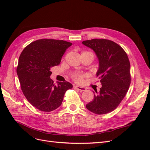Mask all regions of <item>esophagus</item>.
<instances>
[{
  "mask_svg": "<svg viewBox=\"0 0 150 150\" xmlns=\"http://www.w3.org/2000/svg\"><path fill=\"white\" fill-rule=\"evenodd\" d=\"M74 88L78 89L79 91H84L86 90V88L84 87H83V86H74Z\"/></svg>",
  "mask_w": 150,
  "mask_h": 150,
  "instance_id": "1",
  "label": "esophagus"
}]
</instances>
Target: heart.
Wrapping results in <instances>:
<instances>
[{"mask_svg": "<svg viewBox=\"0 0 150 150\" xmlns=\"http://www.w3.org/2000/svg\"><path fill=\"white\" fill-rule=\"evenodd\" d=\"M73 78L77 82H80L83 79V76L81 75L79 72H76L73 75Z\"/></svg>", "mask_w": 150, "mask_h": 150, "instance_id": "obj_1", "label": "heart"}]
</instances>
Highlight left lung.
Here are the masks:
<instances>
[{
	"label": "left lung",
	"mask_w": 150,
	"mask_h": 150,
	"mask_svg": "<svg viewBox=\"0 0 150 150\" xmlns=\"http://www.w3.org/2000/svg\"><path fill=\"white\" fill-rule=\"evenodd\" d=\"M82 43L96 54L99 61L96 76L102 84L100 91H96L86 108L95 114H106L118 106L128 91L131 83L128 57L123 49L110 40L94 39Z\"/></svg>",
	"instance_id": "left-lung-1"
}]
</instances>
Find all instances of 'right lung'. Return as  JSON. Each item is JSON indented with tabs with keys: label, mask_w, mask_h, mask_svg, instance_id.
I'll return each mask as SVG.
<instances>
[{
	"label": "right lung",
	"mask_w": 150,
	"mask_h": 150,
	"mask_svg": "<svg viewBox=\"0 0 150 150\" xmlns=\"http://www.w3.org/2000/svg\"><path fill=\"white\" fill-rule=\"evenodd\" d=\"M72 43L62 40L42 39L31 42L21 54L17 74L22 91L28 101L39 110L50 112L59 107L69 83L50 78L51 68L60 64L61 58Z\"/></svg>",
	"instance_id": "1"
}]
</instances>
